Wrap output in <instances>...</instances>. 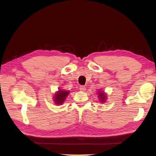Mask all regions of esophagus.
I'll return each instance as SVG.
<instances>
[{
	"label": "esophagus",
	"instance_id": "34e87169",
	"mask_svg": "<svg viewBox=\"0 0 156 156\" xmlns=\"http://www.w3.org/2000/svg\"><path fill=\"white\" fill-rule=\"evenodd\" d=\"M79 89H80V90H81V91H85L86 90V87L83 86V85H81L79 87Z\"/></svg>",
	"mask_w": 156,
	"mask_h": 156
}]
</instances>
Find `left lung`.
<instances>
[{"label": "left lung", "instance_id": "8db88e82", "mask_svg": "<svg viewBox=\"0 0 156 156\" xmlns=\"http://www.w3.org/2000/svg\"><path fill=\"white\" fill-rule=\"evenodd\" d=\"M100 95H99L98 96L100 97L99 98H100V100L101 102H103L105 101V100H106V96L105 94H104V93H103V92H100L98 93Z\"/></svg>", "mask_w": 156, "mask_h": 156}]
</instances>
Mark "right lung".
<instances>
[{
    "label": "right lung",
    "instance_id": "right-lung-1",
    "mask_svg": "<svg viewBox=\"0 0 156 156\" xmlns=\"http://www.w3.org/2000/svg\"><path fill=\"white\" fill-rule=\"evenodd\" d=\"M68 94H69V92L66 90H59L55 95V103L58 105L62 104Z\"/></svg>",
    "mask_w": 156,
    "mask_h": 156
}]
</instances>
